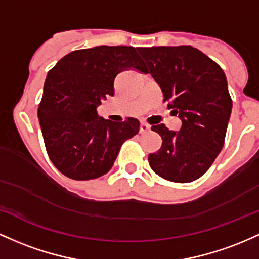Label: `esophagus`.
I'll return each mask as SVG.
<instances>
[{
	"label": "esophagus",
	"mask_w": 259,
	"mask_h": 259,
	"mask_svg": "<svg viewBox=\"0 0 259 259\" xmlns=\"http://www.w3.org/2000/svg\"><path fill=\"white\" fill-rule=\"evenodd\" d=\"M150 131V126L147 124L145 122H141V126H139V132L141 133H147Z\"/></svg>",
	"instance_id": "esophagus-1"
}]
</instances>
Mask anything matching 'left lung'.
<instances>
[{
  "instance_id": "8db88e82",
  "label": "left lung",
  "mask_w": 259,
  "mask_h": 259,
  "mask_svg": "<svg viewBox=\"0 0 259 259\" xmlns=\"http://www.w3.org/2000/svg\"><path fill=\"white\" fill-rule=\"evenodd\" d=\"M161 88L168 109L179 115V132L164 123L152 127L161 148L149 154L150 167L162 179L179 184L204 175L223 149L232 100L222 67L190 45L138 48Z\"/></svg>"
}]
</instances>
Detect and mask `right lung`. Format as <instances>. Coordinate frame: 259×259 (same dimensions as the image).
<instances>
[{
  "mask_svg": "<svg viewBox=\"0 0 259 259\" xmlns=\"http://www.w3.org/2000/svg\"><path fill=\"white\" fill-rule=\"evenodd\" d=\"M132 46H97L69 52L49 71L37 109L44 143L52 164L72 180L109 172L122 143L139 131L137 118L99 117L101 100L115 94L120 72L145 65Z\"/></svg>",
  "mask_w": 259,
  "mask_h": 259,
  "instance_id": "obj_1",
  "label": "right lung"
}]
</instances>
